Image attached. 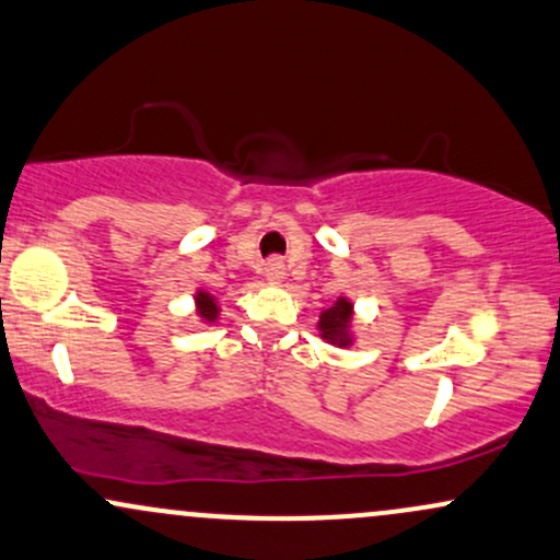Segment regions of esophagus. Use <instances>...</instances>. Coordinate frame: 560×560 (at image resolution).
Returning <instances> with one entry per match:
<instances>
[{
    "label": "esophagus",
    "mask_w": 560,
    "mask_h": 560,
    "mask_svg": "<svg viewBox=\"0 0 560 560\" xmlns=\"http://www.w3.org/2000/svg\"><path fill=\"white\" fill-rule=\"evenodd\" d=\"M262 273H266V279L271 281V284H279V281H284V260L268 258L266 268H262Z\"/></svg>",
    "instance_id": "1"
}]
</instances>
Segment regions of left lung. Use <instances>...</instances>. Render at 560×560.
<instances>
[{"label":"left lung","instance_id":"obj_1","mask_svg":"<svg viewBox=\"0 0 560 560\" xmlns=\"http://www.w3.org/2000/svg\"><path fill=\"white\" fill-rule=\"evenodd\" d=\"M350 320H352V305L345 298H339L329 311L320 313L318 329L324 334V339H329L331 345H350Z\"/></svg>","mask_w":560,"mask_h":560}]
</instances>
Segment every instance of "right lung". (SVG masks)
<instances>
[{"label": "right lung", "mask_w": 560, "mask_h": 560, "mask_svg": "<svg viewBox=\"0 0 560 560\" xmlns=\"http://www.w3.org/2000/svg\"><path fill=\"white\" fill-rule=\"evenodd\" d=\"M197 311H199V316H202V318L215 320V316H218L215 300L210 298L208 292H197Z\"/></svg>", "instance_id": "add662e5"}]
</instances>
